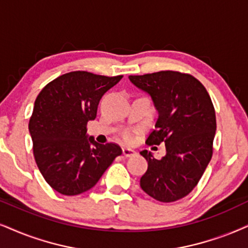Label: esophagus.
Returning <instances> with one entry per match:
<instances>
[{
    "label": "esophagus",
    "mask_w": 248,
    "mask_h": 248,
    "mask_svg": "<svg viewBox=\"0 0 248 248\" xmlns=\"http://www.w3.org/2000/svg\"><path fill=\"white\" fill-rule=\"evenodd\" d=\"M122 155L124 156H133L136 155V152H135L134 150L128 149V147H124V149H122Z\"/></svg>",
    "instance_id": "esophagus-1"
}]
</instances>
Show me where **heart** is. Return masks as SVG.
Instances as JSON below:
<instances>
[{
    "label": "heart",
    "instance_id": "1",
    "mask_svg": "<svg viewBox=\"0 0 248 248\" xmlns=\"http://www.w3.org/2000/svg\"><path fill=\"white\" fill-rule=\"evenodd\" d=\"M124 140H126V142H129V140H131L130 135H129V134H124Z\"/></svg>",
    "mask_w": 248,
    "mask_h": 248
}]
</instances>
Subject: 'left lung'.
I'll return each mask as SVG.
<instances>
[{"instance_id":"8db88e82","label":"left lung","mask_w":248,"mask_h":248,"mask_svg":"<svg viewBox=\"0 0 248 248\" xmlns=\"http://www.w3.org/2000/svg\"><path fill=\"white\" fill-rule=\"evenodd\" d=\"M129 80L151 96L158 111L155 130L146 143L166 145L161 159L147 150L140 152L147 161L140 187L158 202H176L194 189L212 159L216 131L212 99L200 81L180 72L129 75Z\"/></svg>"}]
</instances>
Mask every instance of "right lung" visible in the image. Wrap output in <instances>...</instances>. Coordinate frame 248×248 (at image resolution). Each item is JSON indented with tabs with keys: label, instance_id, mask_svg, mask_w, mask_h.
Returning <instances> with one entry per match:
<instances>
[{
	"label": "right lung",
	"instance_id": "add662e5",
	"mask_svg": "<svg viewBox=\"0 0 248 248\" xmlns=\"http://www.w3.org/2000/svg\"><path fill=\"white\" fill-rule=\"evenodd\" d=\"M122 79L90 72L62 74L41 90L28 129L36 165L46 183L65 196L90 190L122 153L114 143L88 137L103 95Z\"/></svg>",
	"mask_w": 248,
	"mask_h": 248
}]
</instances>
